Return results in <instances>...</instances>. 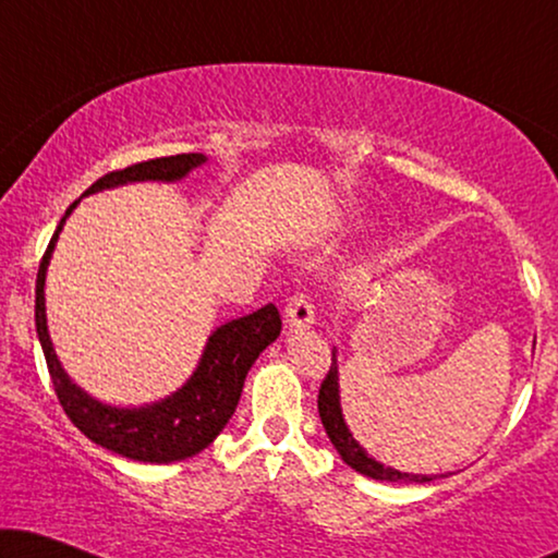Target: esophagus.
<instances>
[{
  "label": "esophagus",
  "instance_id": "esophagus-1",
  "mask_svg": "<svg viewBox=\"0 0 558 558\" xmlns=\"http://www.w3.org/2000/svg\"><path fill=\"white\" fill-rule=\"evenodd\" d=\"M284 319L289 330H302V327L315 325V312H312V304L304 294L289 296L284 307Z\"/></svg>",
  "mask_w": 558,
  "mask_h": 558
}]
</instances>
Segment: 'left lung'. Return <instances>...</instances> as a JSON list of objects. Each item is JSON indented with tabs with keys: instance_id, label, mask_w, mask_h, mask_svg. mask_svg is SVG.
<instances>
[{
	"instance_id": "obj_1",
	"label": "left lung",
	"mask_w": 558,
	"mask_h": 558,
	"mask_svg": "<svg viewBox=\"0 0 558 558\" xmlns=\"http://www.w3.org/2000/svg\"><path fill=\"white\" fill-rule=\"evenodd\" d=\"M317 409H319V418H323L327 437H330L332 447L338 449L342 462H345L348 468H353L355 472H361V475L380 480V483H432V480H437V477H447V475H414V472H401V470L386 468V464L373 460V457L365 452L361 445H357L353 432L348 429L345 416H342L340 373H338V355H335V350H332L330 371H327L323 386H319Z\"/></svg>"
}]
</instances>
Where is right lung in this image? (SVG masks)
Masks as SVG:
<instances>
[{
    "label": "right lung",
    "instance_id": "obj_1",
    "mask_svg": "<svg viewBox=\"0 0 558 558\" xmlns=\"http://www.w3.org/2000/svg\"><path fill=\"white\" fill-rule=\"evenodd\" d=\"M205 162H208V157L197 155V151L147 159V162L132 165L126 170L104 174L101 180H96L86 190V195L129 185V182H178ZM78 203L81 201H75L65 210V216L60 218L50 246L40 262L35 284L37 338H40L60 407L90 441L121 457H129V460L151 464L187 460V457L203 452L223 432L228 418L233 416L251 365L279 338V310L274 304H266V307L251 312V315L216 327L208 342H205L193 376L165 399L134 409L111 407V403L94 399L78 384H73V378L60 365L48 332V315H45V277H48L50 256L56 251L65 218L71 216Z\"/></svg>",
    "mask_w": 558,
    "mask_h": 558
}]
</instances>
